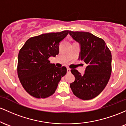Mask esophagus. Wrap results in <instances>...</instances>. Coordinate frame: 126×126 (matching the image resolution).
<instances>
[{"label":"esophagus","instance_id":"esophagus-1","mask_svg":"<svg viewBox=\"0 0 126 126\" xmlns=\"http://www.w3.org/2000/svg\"><path fill=\"white\" fill-rule=\"evenodd\" d=\"M67 73H70V70L71 69L70 68H67Z\"/></svg>","mask_w":126,"mask_h":126}]
</instances>
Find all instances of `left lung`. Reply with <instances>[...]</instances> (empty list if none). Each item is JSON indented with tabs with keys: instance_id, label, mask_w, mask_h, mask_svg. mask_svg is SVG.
<instances>
[{
	"instance_id": "1",
	"label": "left lung",
	"mask_w": 126,
	"mask_h": 126,
	"mask_svg": "<svg viewBox=\"0 0 126 126\" xmlns=\"http://www.w3.org/2000/svg\"><path fill=\"white\" fill-rule=\"evenodd\" d=\"M70 34L81 46L79 59L87 64L83 75L77 70H71L75 81L70 87L79 98L92 99L102 92L111 77V51L103 39L90 32L70 31Z\"/></svg>"
}]
</instances>
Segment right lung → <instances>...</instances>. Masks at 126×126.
<instances>
[{
	"instance_id": "right-lung-1",
	"label": "right lung",
	"mask_w": 126,
	"mask_h": 126,
	"mask_svg": "<svg viewBox=\"0 0 126 126\" xmlns=\"http://www.w3.org/2000/svg\"><path fill=\"white\" fill-rule=\"evenodd\" d=\"M68 32L64 30L32 37L19 50L18 78L24 89L32 96L46 98L52 95L67 73V68L55 67L49 58L58 54L59 42Z\"/></svg>"
}]
</instances>
